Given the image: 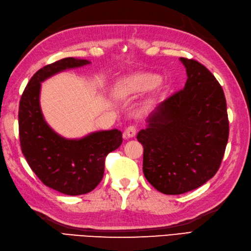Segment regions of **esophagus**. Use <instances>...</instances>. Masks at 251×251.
Masks as SVG:
<instances>
[{
    "label": "esophagus",
    "mask_w": 251,
    "mask_h": 251,
    "mask_svg": "<svg viewBox=\"0 0 251 251\" xmlns=\"http://www.w3.org/2000/svg\"><path fill=\"white\" fill-rule=\"evenodd\" d=\"M135 134H136V127L134 126H130L126 129V131L124 133V136L126 138H132L135 136Z\"/></svg>",
    "instance_id": "obj_1"
}]
</instances>
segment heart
I'll return each instance as SVG.
<instances>
[{
    "label": "heart",
    "mask_w": 251,
    "mask_h": 251,
    "mask_svg": "<svg viewBox=\"0 0 251 251\" xmlns=\"http://www.w3.org/2000/svg\"><path fill=\"white\" fill-rule=\"evenodd\" d=\"M159 86V77L155 74L137 72V73L126 75L120 78L117 82L116 93L119 98L126 99L146 91L150 88L157 90Z\"/></svg>",
    "instance_id": "b5f03b06"
}]
</instances>
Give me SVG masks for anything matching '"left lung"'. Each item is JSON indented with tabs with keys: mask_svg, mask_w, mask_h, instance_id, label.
<instances>
[{
	"mask_svg": "<svg viewBox=\"0 0 251 251\" xmlns=\"http://www.w3.org/2000/svg\"><path fill=\"white\" fill-rule=\"evenodd\" d=\"M179 60L186 68L185 87L154 108L136 136L144 146V175L164 194L186 193L214 177L229 138L219 82L198 61Z\"/></svg>",
	"mask_w": 251,
	"mask_h": 251,
	"instance_id": "obj_1",
	"label": "left lung"
}]
</instances>
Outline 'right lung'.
Here are the masks:
<instances>
[{"label": "right lung", "mask_w": 251, "mask_h": 251, "mask_svg": "<svg viewBox=\"0 0 251 251\" xmlns=\"http://www.w3.org/2000/svg\"><path fill=\"white\" fill-rule=\"evenodd\" d=\"M90 63L86 59L65 58L44 66L30 79L19 104V137L26 162L44 185L66 196L92 191L103 178L106 155L122 143L118 129L66 138L44 118L40 102L42 82L61 72Z\"/></svg>", "instance_id": "right-lung-1"}]
</instances>
